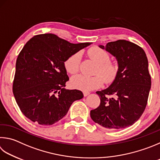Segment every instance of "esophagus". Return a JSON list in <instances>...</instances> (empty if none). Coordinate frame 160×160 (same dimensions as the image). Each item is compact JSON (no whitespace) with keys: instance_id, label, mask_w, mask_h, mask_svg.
<instances>
[{"instance_id":"esophagus-1","label":"esophagus","mask_w":160,"mask_h":160,"mask_svg":"<svg viewBox=\"0 0 160 160\" xmlns=\"http://www.w3.org/2000/svg\"><path fill=\"white\" fill-rule=\"evenodd\" d=\"M89 94V92H83V95L84 97H87V96Z\"/></svg>"}]
</instances>
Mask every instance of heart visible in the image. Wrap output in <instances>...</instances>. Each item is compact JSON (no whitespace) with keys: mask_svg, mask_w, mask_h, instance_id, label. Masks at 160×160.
<instances>
[{"mask_svg":"<svg viewBox=\"0 0 160 160\" xmlns=\"http://www.w3.org/2000/svg\"><path fill=\"white\" fill-rule=\"evenodd\" d=\"M88 55L90 59L98 65L94 72L97 75L89 77L78 75L72 78L71 85L72 88L87 92L101 88L103 81L106 84L112 82L117 77L118 66L115 62L110 60V56L108 52L98 47H93L88 50ZM80 60L81 57L78 53L68 57L64 62L66 71L72 75L77 73L80 68Z\"/></svg>","mask_w":160,"mask_h":160,"instance_id":"b5f03b06","label":"heart"}]
</instances>
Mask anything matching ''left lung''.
I'll list each match as a JSON object with an SVG mask.
<instances>
[{
  "label": "left lung",
  "instance_id": "1",
  "mask_svg": "<svg viewBox=\"0 0 160 160\" xmlns=\"http://www.w3.org/2000/svg\"><path fill=\"white\" fill-rule=\"evenodd\" d=\"M99 47L116 57L118 72L109 88L96 92L101 103L90 116L105 128H126L141 118L148 103L151 77L146 54L140 46L125 40Z\"/></svg>",
  "mask_w": 160,
  "mask_h": 160
}]
</instances>
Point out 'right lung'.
Masks as SVG:
<instances>
[{
    "label": "right lung",
    "mask_w": 160,
    "mask_h": 160,
    "mask_svg": "<svg viewBox=\"0 0 160 160\" xmlns=\"http://www.w3.org/2000/svg\"><path fill=\"white\" fill-rule=\"evenodd\" d=\"M91 43L72 44L52 33L36 35L19 52L12 91L26 117L41 125L62 119L72 102L82 98L78 89H66V59Z\"/></svg>",
    "instance_id": "1"
}]
</instances>
